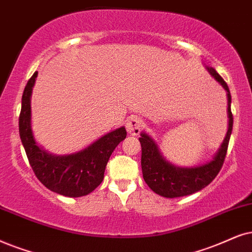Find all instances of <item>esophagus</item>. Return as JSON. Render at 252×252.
<instances>
[{"label":"esophagus","instance_id":"1","mask_svg":"<svg viewBox=\"0 0 252 252\" xmlns=\"http://www.w3.org/2000/svg\"><path fill=\"white\" fill-rule=\"evenodd\" d=\"M142 126H143L142 120L137 116L129 117L128 121H126V131L132 136L138 135L139 131H141Z\"/></svg>","mask_w":252,"mask_h":252}]
</instances>
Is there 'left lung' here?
<instances>
[{"label": "left lung", "mask_w": 252, "mask_h": 252, "mask_svg": "<svg viewBox=\"0 0 252 252\" xmlns=\"http://www.w3.org/2000/svg\"><path fill=\"white\" fill-rule=\"evenodd\" d=\"M207 69L216 79V81L223 86L228 95V131L221 148L216 152L214 158L208 163L199 165V166H174L161 156L157 144L151 137L146 135L145 132H142L139 137L142 146L141 164L143 178L150 189L164 197L173 199V197L189 195L197 190H201L215 179L224 163L232 130V122H234L230 109L231 95L228 85L225 84L222 76L215 71V68L207 67Z\"/></svg>", "instance_id": "1"}]
</instances>
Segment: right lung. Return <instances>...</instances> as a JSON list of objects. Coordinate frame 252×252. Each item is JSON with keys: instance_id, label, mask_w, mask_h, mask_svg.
Instances as JSON below:
<instances>
[{"instance_id": "right-lung-1", "label": "right lung", "mask_w": 252, "mask_h": 252, "mask_svg": "<svg viewBox=\"0 0 252 252\" xmlns=\"http://www.w3.org/2000/svg\"><path fill=\"white\" fill-rule=\"evenodd\" d=\"M37 74L34 72L25 86L18 120L21 141L29 163L38 180L52 192L69 197L87 195L102 183L109 157L126 137V130L121 126L75 154H49L37 144L31 130V93Z\"/></svg>"}]
</instances>
